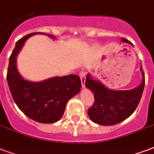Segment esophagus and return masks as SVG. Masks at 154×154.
<instances>
[{
    "label": "esophagus",
    "instance_id": "34e87169",
    "mask_svg": "<svg viewBox=\"0 0 154 154\" xmlns=\"http://www.w3.org/2000/svg\"><path fill=\"white\" fill-rule=\"evenodd\" d=\"M79 75H80V79H81L82 87H83V88H85V79H86L85 73L82 71V72H80V74H79Z\"/></svg>",
    "mask_w": 154,
    "mask_h": 154
}]
</instances>
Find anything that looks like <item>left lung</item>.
<instances>
[{"instance_id":"left-lung-1","label":"left lung","mask_w":154,"mask_h":154,"mask_svg":"<svg viewBox=\"0 0 154 154\" xmlns=\"http://www.w3.org/2000/svg\"><path fill=\"white\" fill-rule=\"evenodd\" d=\"M122 42L131 43L122 38ZM142 82L131 90H113L104 85L100 80L95 79L88 74L85 86L94 93L93 106L88 110L90 119L100 125L110 126L122 122L133 112L141 98L144 87V74L140 66Z\"/></svg>"}]
</instances>
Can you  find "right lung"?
Wrapping results in <instances>:
<instances>
[{"instance_id": "right-lung-1", "label": "right lung", "mask_w": 154, "mask_h": 154, "mask_svg": "<svg viewBox=\"0 0 154 154\" xmlns=\"http://www.w3.org/2000/svg\"><path fill=\"white\" fill-rule=\"evenodd\" d=\"M36 34L55 36L45 33H31L17 41L7 70V82L13 99L25 115L41 123H54L62 119L66 103L80 92V78L75 75L53 77L40 82L26 80L17 68V57L29 37Z\"/></svg>"}]
</instances>
